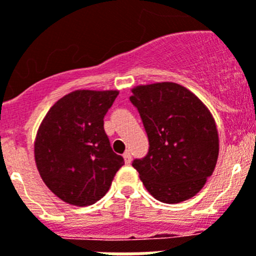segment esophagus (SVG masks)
<instances>
[{"mask_svg": "<svg viewBox=\"0 0 256 256\" xmlns=\"http://www.w3.org/2000/svg\"><path fill=\"white\" fill-rule=\"evenodd\" d=\"M124 158H125L126 164H130L131 162V153L128 152V150H126V152L124 153Z\"/></svg>", "mask_w": 256, "mask_h": 256, "instance_id": "obj_1", "label": "esophagus"}]
</instances>
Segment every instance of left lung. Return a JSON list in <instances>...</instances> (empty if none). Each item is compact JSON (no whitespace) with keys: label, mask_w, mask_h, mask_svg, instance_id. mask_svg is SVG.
I'll list each match as a JSON object with an SVG mask.
<instances>
[{"label":"left lung","mask_w":256,"mask_h":256,"mask_svg":"<svg viewBox=\"0 0 256 256\" xmlns=\"http://www.w3.org/2000/svg\"><path fill=\"white\" fill-rule=\"evenodd\" d=\"M150 140L148 154L135 160L146 190L165 204L192 198L216 166L219 135L208 106L175 82L131 88Z\"/></svg>","instance_id":"left-lung-1"}]
</instances>
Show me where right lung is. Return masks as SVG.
Returning a JSON list of instances; mask_svg holds the SVG:
<instances>
[{
  "mask_svg": "<svg viewBox=\"0 0 256 256\" xmlns=\"http://www.w3.org/2000/svg\"><path fill=\"white\" fill-rule=\"evenodd\" d=\"M118 90H76L60 98L42 120L34 139L36 166L62 201L92 205L125 162L112 150L104 116Z\"/></svg>",
  "mask_w": 256,
  "mask_h": 256,
  "instance_id": "obj_1",
  "label": "right lung"
}]
</instances>
